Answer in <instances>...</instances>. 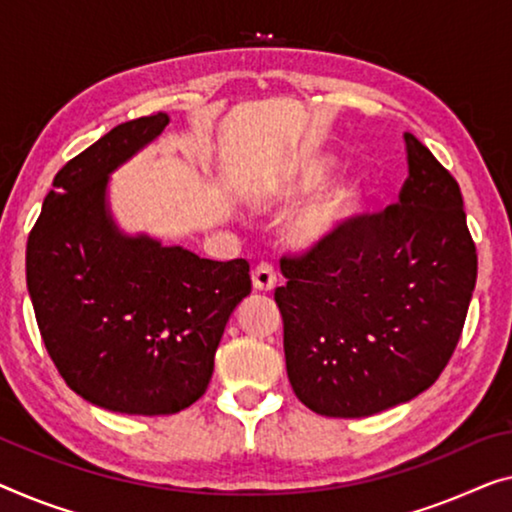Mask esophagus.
Listing matches in <instances>:
<instances>
[{"label": "esophagus", "mask_w": 512, "mask_h": 512, "mask_svg": "<svg viewBox=\"0 0 512 512\" xmlns=\"http://www.w3.org/2000/svg\"><path fill=\"white\" fill-rule=\"evenodd\" d=\"M276 269H273L271 264H257L255 271H253V287L257 289V292H271L273 287H276Z\"/></svg>", "instance_id": "esophagus-1"}]
</instances>
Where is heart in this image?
<instances>
[{"label":"heart","instance_id":"1","mask_svg":"<svg viewBox=\"0 0 512 512\" xmlns=\"http://www.w3.org/2000/svg\"><path fill=\"white\" fill-rule=\"evenodd\" d=\"M331 170L333 158L329 156L305 158L292 172V177L287 179L285 190L289 195L312 193V190L329 179ZM361 204V183L347 177L333 179L287 218V241L299 250H319L331 246L345 232V227L358 216Z\"/></svg>","mask_w":512,"mask_h":512}]
</instances>
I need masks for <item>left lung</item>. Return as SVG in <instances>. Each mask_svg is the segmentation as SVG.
<instances>
[{
  "label": "left lung",
  "instance_id": "left-lung-1",
  "mask_svg": "<svg viewBox=\"0 0 512 512\" xmlns=\"http://www.w3.org/2000/svg\"><path fill=\"white\" fill-rule=\"evenodd\" d=\"M404 142L398 204L354 218L331 246L280 259L287 377L315 414L361 418L414 400L467 319L478 257L460 186L414 135Z\"/></svg>",
  "mask_w": 512,
  "mask_h": 512
}]
</instances>
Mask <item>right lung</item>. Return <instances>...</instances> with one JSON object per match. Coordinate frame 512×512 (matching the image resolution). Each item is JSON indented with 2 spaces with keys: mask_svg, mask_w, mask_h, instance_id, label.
<instances>
[{
  "mask_svg": "<svg viewBox=\"0 0 512 512\" xmlns=\"http://www.w3.org/2000/svg\"><path fill=\"white\" fill-rule=\"evenodd\" d=\"M170 124H119L61 167L27 241V289L59 375L96 407L177 414L207 391L246 259L213 262L114 223L110 174Z\"/></svg>",
  "mask_w": 512,
  "mask_h": 512,
  "instance_id": "right-lung-1",
  "label": "right lung"
}]
</instances>
